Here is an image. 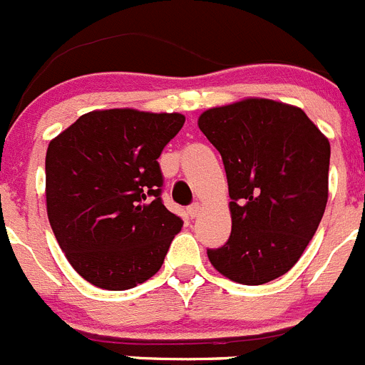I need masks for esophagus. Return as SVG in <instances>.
Segmentation results:
<instances>
[{
    "instance_id": "34e87169",
    "label": "esophagus",
    "mask_w": 365,
    "mask_h": 365,
    "mask_svg": "<svg viewBox=\"0 0 365 365\" xmlns=\"http://www.w3.org/2000/svg\"><path fill=\"white\" fill-rule=\"evenodd\" d=\"M199 212H201V205H199V202H193L192 206H188L190 217H197Z\"/></svg>"
}]
</instances>
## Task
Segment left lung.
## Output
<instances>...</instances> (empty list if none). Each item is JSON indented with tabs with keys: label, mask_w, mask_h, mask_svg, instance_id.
<instances>
[{
	"label": "left lung",
	"mask_w": 365,
	"mask_h": 365,
	"mask_svg": "<svg viewBox=\"0 0 365 365\" xmlns=\"http://www.w3.org/2000/svg\"><path fill=\"white\" fill-rule=\"evenodd\" d=\"M199 130L221 153L230 193V240L208 250L215 270L263 285L292 269L318 230L329 197V138L302 108L269 98L206 109Z\"/></svg>",
	"instance_id": "1"
}]
</instances>
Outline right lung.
<instances>
[{
	"instance_id": "add662e5",
	"label": "right lung",
	"mask_w": 365,
	"mask_h": 365,
	"mask_svg": "<svg viewBox=\"0 0 365 365\" xmlns=\"http://www.w3.org/2000/svg\"><path fill=\"white\" fill-rule=\"evenodd\" d=\"M182 124L180 113L96 109L49 143L47 215L86 282L125 291L163 267L182 221L160 201L157 159Z\"/></svg>"
}]
</instances>
